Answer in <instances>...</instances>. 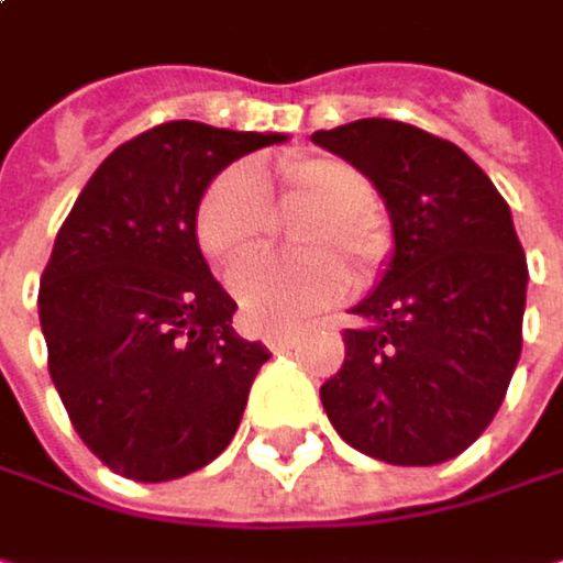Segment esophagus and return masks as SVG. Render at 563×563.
<instances>
[{
    "label": "esophagus",
    "instance_id": "esophagus-1",
    "mask_svg": "<svg viewBox=\"0 0 563 563\" xmlns=\"http://www.w3.org/2000/svg\"><path fill=\"white\" fill-rule=\"evenodd\" d=\"M296 339H299V332H292V329H267V332H264V342H267V349H271V352L292 349V345H296Z\"/></svg>",
    "mask_w": 563,
    "mask_h": 563
}]
</instances>
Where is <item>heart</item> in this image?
Returning <instances> with one entry per match:
<instances>
[{
	"instance_id": "1",
	"label": "heart",
	"mask_w": 563,
	"mask_h": 563,
	"mask_svg": "<svg viewBox=\"0 0 563 563\" xmlns=\"http://www.w3.org/2000/svg\"><path fill=\"white\" fill-rule=\"evenodd\" d=\"M283 205L316 208L306 221L299 244L302 257H254L231 271V292L247 319L257 325H289L349 289L352 264L355 280L375 277L388 254L385 221L368 208L375 188L368 175L335 156H299L277 166ZM274 224V201L264 172L238 163L218 172L195 211V234L211 261L231 264L254 254ZM339 253L338 258L334 254Z\"/></svg>"
}]
</instances>
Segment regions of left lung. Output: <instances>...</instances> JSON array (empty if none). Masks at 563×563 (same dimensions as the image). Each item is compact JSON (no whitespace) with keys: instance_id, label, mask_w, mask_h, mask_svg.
I'll return each instance as SVG.
<instances>
[{"instance_id":"1","label":"left lung","mask_w":563,"mask_h":563,"mask_svg":"<svg viewBox=\"0 0 563 563\" xmlns=\"http://www.w3.org/2000/svg\"><path fill=\"white\" fill-rule=\"evenodd\" d=\"M312 143L368 175L394 231L322 407L365 456L446 463L489 427L521 355L528 264L506 198L460 146L410 123L355 120Z\"/></svg>"}]
</instances>
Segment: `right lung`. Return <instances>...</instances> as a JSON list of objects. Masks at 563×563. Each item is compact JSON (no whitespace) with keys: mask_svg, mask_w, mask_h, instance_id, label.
<instances>
[{"mask_svg":"<svg viewBox=\"0 0 563 563\" xmlns=\"http://www.w3.org/2000/svg\"><path fill=\"white\" fill-rule=\"evenodd\" d=\"M283 140L153 126L100 163L57 231L38 289L48 372L87 450L126 479L188 476L238 433L271 352L234 332L195 211L218 172Z\"/></svg>","mask_w":563,"mask_h":563,"instance_id":"add662e5","label":"right lung"}]
</instances>
